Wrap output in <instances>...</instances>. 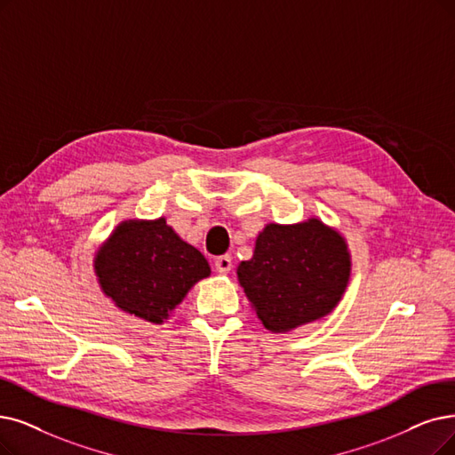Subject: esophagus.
Returning a JSON list of instances; mask_svg holds the SVG:
<instances>
[{"label": "esophagus", "instance_id": "esophagus-1", "mask_svg": "<svg viewBox=\"0 0 455 455\" xmlns=\"http://www.w3.org/2000/svg\"><path fill=\"white\" fill-rule=\"evenodd\" d=\"M231 258L229 256H220L214 259V268L216 272H220V275H228V272L231 270Z\"/></svg>", "mask_w": 455, "mask_h": 455}]
</instances>
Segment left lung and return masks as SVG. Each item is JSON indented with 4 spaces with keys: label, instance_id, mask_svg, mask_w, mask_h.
Masks as SVG:
<instances>
[{
    "label": "left lung",
    "instance_id": "left-lung-1",
    "mask_svg": "<svg viewBox=\"0 0 455 455\" xmlns=\"http://www.w3.org/2000/svg\"><path fill=\"white\" fill-rule=\"evenodd\" d=\"M237 276L265 329L283 334L334 310L349 283L351 253L341 233L319 218L267 224Z\"/></svg>",
    "mask_w": 455,
    "mask_h": 455
}]
</instances>
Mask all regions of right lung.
<instances>
[{"label": "right lung", "mask_w": 455, "mask_h": 455, "mask_svg": "<svg viewBox=\"0 0 455 455\" xmlns=\"http://www.w3.org/2000/svg\"><path fill=\"white\" fill-rule=\"evenodd\" d=\"M95 275L119 310L162 324L211 267L166 218H156L121 222L95 253Z\"/></svg>", "instance_id": "add662e5"}]
</instances>
